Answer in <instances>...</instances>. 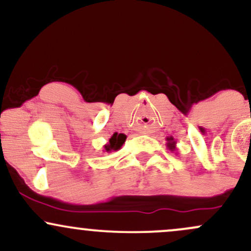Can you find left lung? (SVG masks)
Returning a JSON list of instances; mask_svg holds the SVG:
<instances>
[{
  "instance_id": "obj_1",
  "label": "left lung",
  "mask_w": 251,
  "mask_h": 251,
  "mask_svg": "<svg viewBox=\"0 0 251 251\" xmlns=\"http://www.w3.org/2000/svg\"><path fill=\"white\" fill-rule=\"evenodd\" d=\"M166 146H168V149L170 150V151H176L177 150V148H176V140L174 139V137H168L166 138Z\"/></svg>"
}]
</instances>
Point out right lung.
Returning <instances> with one entry per match:
<instances>
[{
    "mask_svg": "<svg viewBox=\"0 0 251 251\" xmlns=\"http://www.w3.org/2000/svg\"><path fill=\"white\" fill-rule=\"evenodd\" d=\"M126 138L127 137H126L124 133H118V132H116V133L109 138L108 143L106 144V145H103V151L107 152V153L118 151L119 149H122L124 143H125Z\"/></svg>",
    "mask_w": 251,
    "mask_h": 251,
    "instance_id": "right-lung-1",
    "label": "right lung"
}]
</instances>
